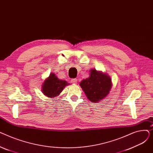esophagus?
Returning a JSON list of instances; mask_svg holds the SVG:
<instances>
[{
	"mask_svg": "<svg viewBox=\"0 0 153 153\" xmlns=\"http://www.w3.org/2000/svg\"><path fill=\"white\" fill-rule=\"evenodd\" d=\"M71 82H72V84H77V79H72L71 80Z\"/></svg>",
	"mask_w": 153,
	"mask_h": 153,
	"instance_id": "34e87169",
	"label": "esophagus"
}]
</instances>
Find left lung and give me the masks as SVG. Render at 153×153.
Segmentation results:
<instances>
[{
	"instance_id": "left-lung-1",
	"label": "left lung",
	"mask_w": 153,
	"mask_h": 153,
	"mask_svg": "<svg viewBox=\"0 0 153 153\" xmlns=\"http://www.w3.org/2000/svg\"><path fill=\"white\" fill-rule=\"evenodd\" d=\"M87 99L92 102L97 103L110 93L112 87L110 77L105 72L92 69L90 76L79 83Z\"/></svg>"
}]
</instances>
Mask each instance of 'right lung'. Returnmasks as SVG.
<instances>
[{"label":"right lung","mask_w":153,"mask_h":153,"mask_svg":"<svg viewBox=\"0 0 153 153\" xmlns=\"http://www.w3.org/2000/svg\"><path fill=\"white\" fill-rule=\"evenodd\" d=\"M69 85L64 80L59 79L53 72L45 79L42 85V92L48 97H55L59 96L63 89Z\"/></svg>","instance_id":"obj_1"}]
</instances>
